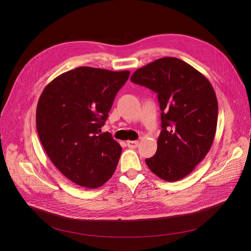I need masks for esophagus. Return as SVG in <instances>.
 <instances>
[{
	"label": "esophagus",
	"mask_w": 251,
	"mask_h": 251,
	"mask_svg": "<svg viewBox=\"0 0 251 251\" xmlns=\"http://www.w3.org/2000/svg\"><path fill=\"white\" fill-rule=\"evenodd\" d=\"M139 145L138 141H127V146L129 148H137Z\"/></svg>",
	"instance_id": "34e87169"
}]
</instances>
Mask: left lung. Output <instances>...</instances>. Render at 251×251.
Masks as SVG:
<instances>
[{
	"label": "left lung",
	"mask_w": 251,
	"mask_h": 251,
	"mask_svg": "<svg viewBox=\"0 0 251 251\" xmlns=\"http://www.w3.org/2000/svg\"><path fill=\"white\" fill-rule=\"evenodd\" d=\"M131 81L156 92L162 111L157 152L145 160L147 166L162 180H182L212 145L219 112L213 87L200 71L176 57L137 69Z\"/></svg>",
	"instance_id": "8db88e82"
}]
</instances>
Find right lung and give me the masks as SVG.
<instances>
[{
	"label": "right lung",
	"instance_id": "add662e5",
	"mask_svg": "<svg viewBox=\"0 0 251 251\" xmlns=\"http://www.w3.org/2000/svg\"><path fill=\"white\" fill-rule=\"evenodd\" d=\"M130 71L80 66L55 77L37 106V129L52 164L75 184L96 189L114 174L122 148L101 133Z\"/></svg>",
	"mask_w": 251,
	"mask_h": 251
}]
</instances>
